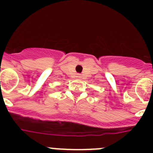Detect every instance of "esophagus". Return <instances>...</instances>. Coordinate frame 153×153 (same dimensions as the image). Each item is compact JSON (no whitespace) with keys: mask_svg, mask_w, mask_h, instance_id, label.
<instances>
[{"mask_svg":"<svg viewBox=\"0 0 153 153\" xmlns=\"http://www.w3.org/2000/svg\"><path fill=\"white\" fill-rule=\"evenodd\" d=\"M77 77H81L80 75H78V76H77Z\"/></svg>","mask_w":153,"mask_h":153,"instance_id":"esophagus-1","label":"esophagus"}]
</instances>
